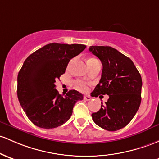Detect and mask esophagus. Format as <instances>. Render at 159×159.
Here are the masks:
<instances>
[{
	"label": "esophagus",
	"mask_w": 159,
	"mask_h": 159,
	"mask_svg": "<svg viewBox=\"0 0 159 159\" xmlns=\"http://www.w3.org/2000/svg\"><path fill=\"white\" fill-rule=\"evenodd\" d=\"M90 99H91V97H90V96H88V95L84 96V100L88 101V100H90Z\"/></svg>",
	"instance_id": "1"
}]
</instances>
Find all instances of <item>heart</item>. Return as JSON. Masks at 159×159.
<instances>
[{"instance_id":"b5f03b06","label":"heart","mask_w":159,"mask_h":159,"mask_svg":"<svg viewBox=\"0 0 159 159\" xmlns=\"http://www.w3.org/2000/svg\"><path fill=\"white\" fill-rule=\"evenodd\" d=\"M94 60H97L94 58H90L88 60V62H92V61H94ZM75 88L78 89V90H80V91L86 92L88 91V84L82 81H78L75 82Z\"/></svg>"}]
</instances>
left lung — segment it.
<instances>
[{
    "label": "left lung",
    "instance_id": "8db88e82",
    "mask_svg": "<svg viewBox=\"0 0 159 159\" xmlns=\"http://www.w3.org/2000/svg\"><path fill=\"white\" fill-rule=\"evenodd\" d=\"M89 50L102 65L99 83L93 97L109 95L100 109L91 115L100 128L116 131L125 128L133 119L141 102L142 78L130 58L109 46H90ZM101 96H99L100 97Z\"/></svg>",
    "mask_w": 159,
    "mask_h": 159
}]
</instances>
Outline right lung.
I'll list each match as a JSON object with an SVG mask.
<instances>
[{
  "instance_id": "1",
  "label": "right lung",
  "mask_w": 159,
  "mask_h": 159,
  "mask_svg": "<svg viewBox=\"0 0 159 159\" xmlns=\"http://www.w3.org/2000/svg\"><path fill=\"white\" fill-rule=\"evenodd\" d=\"M86 46L51 43L27 57L17 77V96L26 116L36 126L55 128L70 118L77 101L83 95L71 90L62 97L56 89L57 78L64 74L71 59Z\"/></svg>"
}]
</instances>
